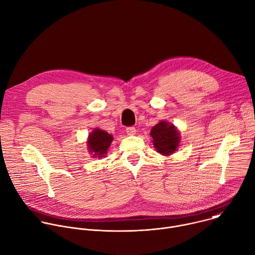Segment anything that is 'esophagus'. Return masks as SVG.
Returning <instances> with one entry per match:
<instances>
[{
    "instance_id": "1",
    "label": "esophagus",
    "mask_w": 255,
    "mask_h": 255,
    "mask_svg": "<svg viewBox=\"0 0 255 255\" xmlns=\"http://www.w3.org/2000/svg\"><path fill=\"white\" fill-rule=\"evenodd\" d=\"M126 133L130 136L135 135L136 134V128L135 127H128V128H126Z\"/></svg>"
}]
</instances>
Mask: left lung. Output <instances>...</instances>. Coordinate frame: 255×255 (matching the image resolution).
<instances>
[{"label": "left lung", "mask_w": 255, "mask_h": 255, "mask_svg": "<svg viewBox=\"0 0 255 255\" xmlns=\"http://www.w3.org/2000/svg\"><path fill=\"white\" fill-rule=\"evenodd\" d=\"M156 151L164 156H169L177 151L180 146V132L174 124L165 120L156 124L150 132Z\"/></svg>", "instance_id": "8db88e82"}]
</instances>
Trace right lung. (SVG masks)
<instances>
[{
  "instance_id": "add662e5",
  "label": "right lung",
  "mask_w": 255,
  "mask_h": 255,
  "mask_svg": "<svg viewBox=\"0 0 255 255\" xmlns=\"http://www.w3.org/2000/svg\"><path fill=\"white\" fill-rule=\"evenodd\" d=\"M113 139V135L109 134L105 130L95 128L88 136V151L90 152V154L93 155L94 158L105 157Z\"/></svg>"
}]
</instances>
